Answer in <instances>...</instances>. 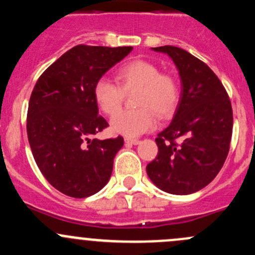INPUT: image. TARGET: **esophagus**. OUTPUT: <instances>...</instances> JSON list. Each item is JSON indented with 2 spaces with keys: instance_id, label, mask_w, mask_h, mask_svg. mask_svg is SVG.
Returning a JSON list of instances; mask_svg holds the SVG:
<instances>
[{
  "instance_id": "34e87169",
  "label": "esophagus",
  "mask_w": 255,
  "mask_h": 255,
  "mask_svg": "<svg viewBox=\"0 0 255 255\" xmlns=\"http://www.w3.org/2000/svg\"><path fill=\"white\" fill-rule=\"evenodd\" d=\"M125 143L128 144V145H137V144L140 143L139 139H132V138H126L125 139Z\"/></svg>"
}]
</instances>
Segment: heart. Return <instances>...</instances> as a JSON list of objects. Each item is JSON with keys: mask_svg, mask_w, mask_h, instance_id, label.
Returning <instances> with one entry per match:
<instances>
[{"mask_svg": "<svg viewBox=\"0 0 255 255\" xmlns=\"http://www.w3.org/2000/svg\"><path fill=\"white\" fill-rule=\"evenodd\" d=\"M117 84L107 78L96 80L92 89L99 109L106 115H114L120 108L123 91L137 88L135 110H125L113 116L111 130L126 137H138L153 129L156 115L164 118L176 109L180 99V86L173 75L160 73L155 64L148 60H132L121 66L116 74Z\"/></svg>", "mask_w": 255, "mask_h": 255, "instance_id": "b5f03b06", "label": "heart"}]
</instances>
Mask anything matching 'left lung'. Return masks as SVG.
<instances>
[{
  "instance_id": "left-lung-1",
  "label": "left lung",
  "mask_w": 255,
  "mask_h": 255,
  "mask_svg": "<svg viewBox=\"0 0 255 255\" xmlns=\"http://www.w3.org/2000/svg\"><path fill=\"white\" fill-rule=\"evenodd\" d=\"M153 50L173 59L181 94L173 121L155 139L158 155L146 165V174L163 191L194 194L215 179L230 151V97L216 74L189 51L171 45Z\"/></svg>"
}]
</instances>
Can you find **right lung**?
<instances>
[{
    "label": "right lung",
    "instance_id": "obj_1",
    "mask_svg": "<svg viewBox=\"0 0 255 255\" xmlns=\"http://www.w3.org/2000/svg\"><path fill=\"white\" fill-rule=\"evenodd\" d=\"M132 47L76 45L40 75L27 113V134L38 168L51 186L82 199L109 182L123 138L91 139L109 127L95 102L94 84Z\"/></svg>",
    "mask_w": 255,
    "mask_h": 255
}]
</instances>
